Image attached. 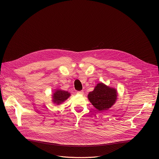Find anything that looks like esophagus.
I'll return each instance as SVG.
<instances>
[{"instance_id": "obj_1", "label": "esophagus", "mask_w": 159, "mask_h": 159, "mask_svg": "<svg viewBox=\"0 0 159 159\" xmlns=\"http://www.w3.org/2000/svg\"><path fill=\"white\" fill-rule=\"evenodd\" d=\"M77 94H79V95H83L84 94V91H83V90H80V91H78L77 93Z\"/></svg>"}]
</instances>
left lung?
I'll return each instance as SVG.
<instances>
[{"label":"left lung","instance_id":"obj_1","mask_svg":"<svg viewBox=\"0 0 159 159\" xmlns=\"http://www.w3.org/2000/svg\"><path fill=\"white\" fill-rule=\"evenodd\" d=\"M87 97L96 109L103 112L109 110L115 104L118 98V91L115 88L100 82L95 86L93 91L89 93Z\"/></svg>","mask_w":159,"mask_h":159}]
</instances>
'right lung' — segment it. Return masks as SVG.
Returning <instances> with one entry per match:
<instances>
[{
  "mask_svg": "<svg viewBox=\"0 0 159 159\" xmlns=\"http://www.w3.org/2000/svg\"><path fill=\"white\" fill-rule=\"evenodd\" d=\"M70 93L61 89H55L52 94V102L56 105H59L65 102L70 96Z\"/></svg>",
  "mask_w": 159,
  "mask_h": 159,
  "instance_id": "obj_1",
  "label": "right lung"
}]
</instances>
